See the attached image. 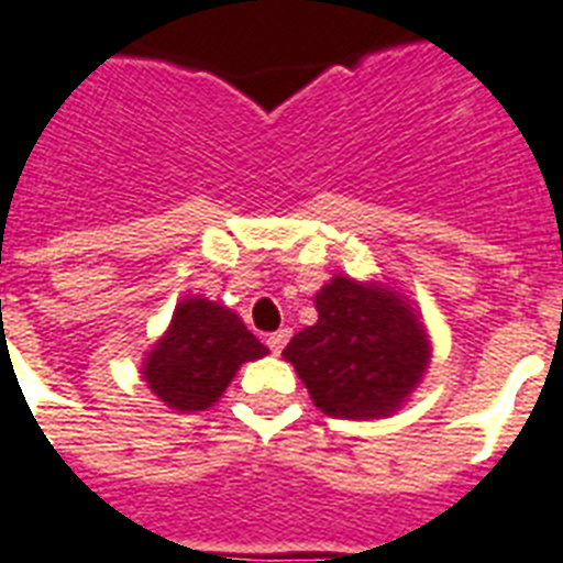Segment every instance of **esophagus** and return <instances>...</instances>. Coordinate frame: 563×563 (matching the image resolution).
I'll return each mask as SVG.
<instances>
[{"label":"esophagus","instance_id":"esophagus-1","mask_svg":"<svg viewBox=\"0 0 563 563\" xmlns=\"http://www.w3.org/2000/svg\"><path fill=\"white\" fill-rule=\"evenodd\" d=\"M289 335H291V330H286V327H283V330H277V333H268V339H265L268 351L280 353L283 347H286V342H289Z\"/></svg>","mask_w":563,"mask_h":563}]
</instances>
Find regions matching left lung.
I'll return each instance as SVG.
<instances>
[{"mask_svg": "<svg viewBox=\"0 0 563 563\" xmlns=\"http://www.w3.org/2000/svg\"><path fill=\"white\" fill-rule=\"evenodd\" d=\"M318 321L286 344V362L333 418H383L427 368V335L391 291L333 277L316 295Z\"/></svg>", "mask_w": 563, "mask_h": 563, "instance_id": "obj_1", "label": "left lung"}]
</instances>
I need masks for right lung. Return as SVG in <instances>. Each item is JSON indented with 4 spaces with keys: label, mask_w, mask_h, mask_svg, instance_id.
<instances>
[{
    "label": "right lung",
    "mask_w": 563,
    "mask_h": 563,
    "mask_svg": "<svg viewBox=\"0 0 563 563\" xmlns=\"http://www.w3.org/2000/svg\"><path fill=\"white\" fill-rule=\"evenodd\" d=\"M265 353V344L233 312L192 298L175 309L169 333L148 353L145 383L172 409H210L239 365Z\"/></svg>",
    "instance_id": "add662e5"
}]
</instances>
